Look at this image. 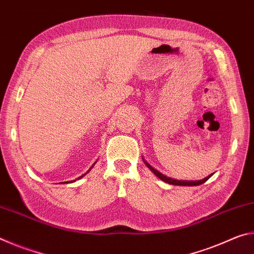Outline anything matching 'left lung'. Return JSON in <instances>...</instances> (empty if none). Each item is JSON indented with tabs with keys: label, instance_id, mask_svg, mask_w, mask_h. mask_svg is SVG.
<instances>
[{
	"label": "left lung",
	"instance_id": "left-lung-1",
	"mask_svg": "<svg viewBox=\"0 0 254 254\" xmlns=\"http://www.w3.org/2000/svg\"><path fill=\"white\" fill-rule=\"evenodd\" d=\"M143 159V161H144V163L145 165H147V167L148 168L152 171V173L157 176L158 178H160L162 182H165V183H167V184H170V185H176V186H198V185H201V184H204L206 180H208V178L209 177H212V175H209V176H207V177L206 178H204V179H200V180H177V179H174V178H170V177H167V176H165L163 174H161V173H159V171L157 170V169H154L152 166H150L149 163L144 160V158H142Z\"/></svg>",
	"mask_w": 254,
	"mask_h": 254
}]
</instances>
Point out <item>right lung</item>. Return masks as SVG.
I'll list each match as a JSON object with an SVG mask.
<instances>
[{"label": "right lung", "mask_w": 254, "mask_h": 254, "mask_svg": "<svg viewBox=\"0 0 254 254\" xmlns=\"http://www.w3.org/2000/svg\"><path fill=\"white\" fill-rule=\"evenodd\" d=\"M95 163H96V162H94V163H93V166L91 167V168H89V169H88V171H89V170H91V169L93 168V167H94V165H95ZM88 171H87V173H88ZM87 173H85L84 175H81V176H80V177H79V178H77V179H80V178H83V177H84V176H85L86 174H87ZM75 180H76V179H75ZM75 180H70V182H66V184H68V183H74V182H75ZM62 184H63V183H62ZM64 184H65V183H64Z\"/></svg>", "instance_id": "right-lung-1"}]
</instances>
